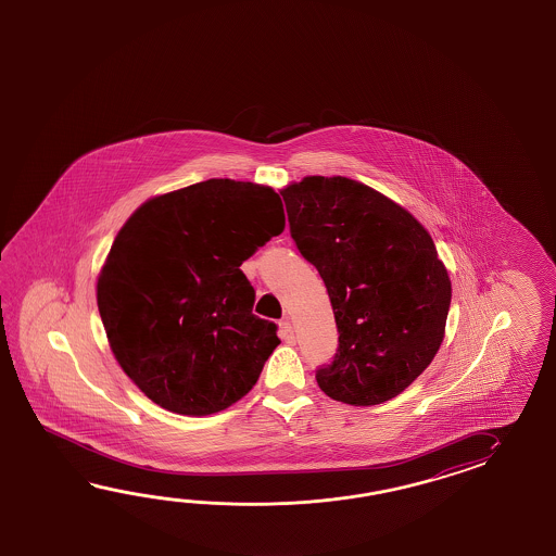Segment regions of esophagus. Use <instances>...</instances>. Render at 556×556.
Wrapping results in <instances>:
<instances>
[{"instance_id":"esophagus-1","label":"esophagus","mask_w":556,"mask_h":556,"mask_svg":"<svg viewBox=\"0 0 556 556\" xmlns=\"http://www.w3.org/2000/svg\"><path fill=\"white\" fill-rule=\"evenodd\" d=\"M280 338H282L283 342L288 343H292L295 340L294 328H292V324L288 319L280 321Z\"/></svg>"}]
</instances>
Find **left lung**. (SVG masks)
<instances>
[{
	"mask_svg": "<svg viewBox=\"0 0 556 556\" xmlns=\"http://www.w3.org/2000/svg\"><path fill=\"white\" fill-rule=\"evenodd\" d=\"M290 235L328 288L338 352L316 371L336 402H390L433 362L445 338L451 280L433 238L397 202L345 177L280 190Z\"/></svg>",
	"mask_w": 556,
	"mask_h": 556,
	"instance_id": "1",
	"label": "left lung"
}]
</instances>
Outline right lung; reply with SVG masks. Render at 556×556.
I'll list each match as a JSON object with an SVG mask.
<instances>
[{"label": "right lung", "mask_w": 556, "mask_h": 556, "mask_svg": "<svg viewBox=\"0 0 556 556\" xmlns=\"http://www.w3.org/2000/svg\"><path fill=\"white\" fill-rule=\"evenodd\" d=\"M270 187L211 178L141 204L97 278V306L118 366L173 414H216L242 400L280 343L252 314L240 270L283 230Z\"/></svg>", "instance_id": "obj_1"}]
</instances>
